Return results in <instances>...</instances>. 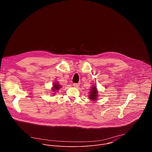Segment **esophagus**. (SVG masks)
Segmentation results:
<instances>
[{
	"instance_id": "obj_1",
	"label": "esophagus",
	"mask_w": 152,
	"mask_h": 152,
	"mask_svg": "<svg viewBox=\"0 0 152 152\" xmlns=\"http://www.w3.org/2000/svg\"><path fill=\"white\" fill-rule=\"evenodd\" d=\"M79 85H80L79 84H77V83H74L73 84V86L75 87H77V88L79 87Z\"/></svg>"
}]
</instances>
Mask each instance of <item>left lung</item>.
Segmentation results:
<instances>
[{
	"label": "left lung",
	"instance_id": "1",
	"mask_svg": "<svg viewBox=\"0 0 152 152\" xmlns=\"http://www.w3.org/2000/svg\"><path fill=\"white\" fill-rule=\"evenodd\" d=\"M90 92L89 94V99L91 100H97V96H98V91L97 90V88L96 86H94L92 87V88L90 89Z\"/></svg>",
	"mask_w": 152,
	"mask_h": 152
}]
</instances>
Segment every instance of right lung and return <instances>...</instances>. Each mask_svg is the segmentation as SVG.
Returning a JSON list of instances; mask_svg holds the SVG:
<instances>
[{
	"instance_id": "obj_1",
	"label": "right lung",
	"mask_w": 152,
	"mask_h": 152,
	"mask_svg": "<svg viewBox=\"0 0 152 152\" xmlns=\"http://www.w3.org/2000/svg\"><path fill=\"white\" fill-rule=\"evenodd\" d=\"M62 86H61L60 84H59V83L57 82L56 83H54L53 84V87H52V91H55L56 92V91L58 90L59 88H61Z\"/></svg>"
}]
</instances>
